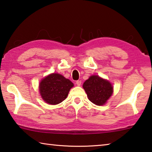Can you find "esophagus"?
<instances>
[{"mask_svg":"<svg viewBox=\"0 0 152 152\" xmlns=\"http://www.w3.org/2000/svg\"><path fill=\"white\" fill-rule=\"evenodd\" d=\"M76 84H77V85H78V86H80L82 82H81V80H77V81L76 82Z\"/></svg>","mask_w":152,"mask_h":152,"instance_id":"esophagus-1","label":"esophagus"}]
</instances>
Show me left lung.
Segmentation results:
<instances>
[{
  "instance_id": "left-lung-1",
  "label": "left lung",
  "mask_w": 152,
  "mask_h": 152,
  "mask_svg": "<svg viewBox=\"0 0 152 152\" xmlns=\"http://www.w3.org/2000/svg\"><path fill=\"white\" fill-rule=\"evenodd\" d=\"M83 88L92 103L103 105L113 92L111 84L98 76H91L83 84Z\"/></svg>"
}]
</instances>
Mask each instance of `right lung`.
<instances>
[{"label":"right lung","instance_id":"1","mask_svg":"<svg viewBox=\"0 0 152 152\" xmlns=\"http://www.w3.org/2000/svg\"><path fill=\"white\" fill-rule=\"evenodd\" d=\"M74 84L59 74H51L43 78L39 84L42 99L50 104H57L65 100Z\"/></svg>","mask_w":152,"mask_h":152}]
</instances>
